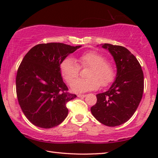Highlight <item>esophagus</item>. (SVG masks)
<instances>
[{"label":"esophagus","mask_w":158,"mask_h":158,"mask_svg":"<svg viewBox=\"0 0 158 158\" xmlns=\"http://www.w3.org/2000/svg\"><path fill=\"white\" fill-rule=\"evenodd\" d=\"M77 97H78V98H85V95L78 94V95H77Z\"/></svg>","instance_id":"obj_1"}]
</instances>
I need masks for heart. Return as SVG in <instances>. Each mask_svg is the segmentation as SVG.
I'll return each instance as SVG.
<instances>
[{
  "instance_id": "heart-1",
  "label": "heart",
  "mask_w": 158,
  "mask_h": 158,
  "mask_svg": "<svg viewBox=\"0 0 158 158\" xmlns=\"http://www.w3.org/2000/svg\"><path fill=\"white\" fill-rule=\"evenodd\" d=\"M80 67H89L87 72L88 79H78L71 85L74 93H85L99 89L100 84L106 86L113 81L115 76L114 66L109 60L95 51H89L78 58ZM80 68L72 57L65 58L60 65V74L65 81L71 84L79 75Z\"/></svg>"
}]
</instances>
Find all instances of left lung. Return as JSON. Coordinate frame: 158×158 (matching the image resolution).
I'll use <instances>...</instances> for the list:
<instances>
[{
	"instance_id": "left-lung-1",
	"label": "left lung",
	"mask_w": 158,
	"mask_h": 158,
	"mask_svg": "<svg viewBox=\"0 0 158 158\" xmlns=\"http://www.w3.org/2000/svg\"><path fill=\"white\" fill-rule=\"evenodd\" d=\"M113 56L117 73L115 81L105 93H99L90 108L93 116L106 126L127 122L139 105L143 92V73L136 57L125 47L103 44Z\"/></svg>"
}]
</instances>
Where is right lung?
I'll return each instance as SVG.
<instances>
[{"mask_svg": "<svg viewBox=\"0 0 158 158\" xmlns=\"http://www.w3.org/2000/svg\"><path fill=\"white\" fill-rule=\"evenodd\" d=\"M81 47L56 42L40 44L23 58L16 77L17 99L26 117L35 126L52 128L68 116L66 103L77 95L67 92L60 65Z\"/></svg>", "mask_w": 158, "mask_h": 158, "instance_id": "obj_1", "label": "right lung"}]
</instances>
